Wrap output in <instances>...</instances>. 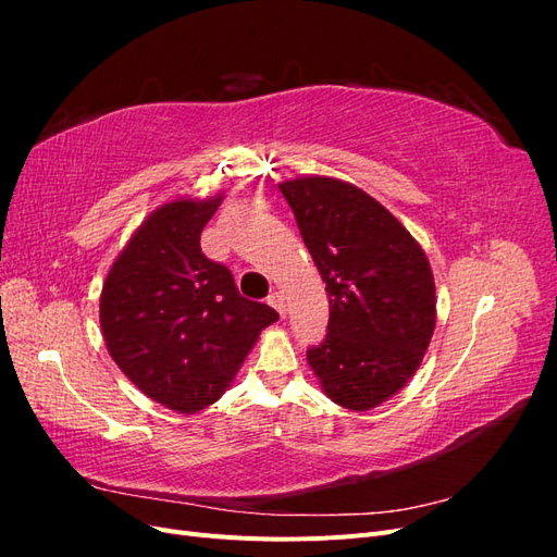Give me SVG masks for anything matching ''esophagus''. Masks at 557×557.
<instances>
[{
  "label": "esophagus",
  "instance_id": "1",
  "mask_svg": "<svg viewBox=\"0 0 557 557\" xmlns=\"http://www.w3.org/2000/svg\"><path fill=\"white\" fill-rule=\"evenodd\" d=\"M267 301L281 313V318H285V297H283L281 293H272V295H269Z\"/></svg>",
  "mask_w": 557,
  "mask_h": 557
}]
</instances>
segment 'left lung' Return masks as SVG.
Returning <instances> with one entry per match:
<instances>
[{
  "label": "left lung",
  "mask_w": 557,
  "mask_h": 557,
  "mask_svg": "<svg viewBox=\"0 0 557 557\" xmlns=\"http://www.w3.org/2000/svg\"><path fill=\"white\" fill-rule=\"evenodd\" d=\"M325 281L327 336L307 350L323 393L369 411L416 374L436 323L425 250L358 185L330 176L278 183Z\"/></svg>",
  "instance_id": "1"
}]
</instances>
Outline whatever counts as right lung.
<instances>
[{"mask_svg":"<svg viewBox=\"0 0 557 557\" xmlns=\"http://www.w3.org/2000/svg\"><path fill=\"white\" fill-rule=\"evenodd\" d=\"M223 195L158 207L111 264L102 297L109 356L139 391L178 413L221 399L278 313L239 295L225 264L201 252Z\"/></svg>","mask_w":557,"mask_h":557,"instance_id":"1","label":"right lung"}]
</instances>
